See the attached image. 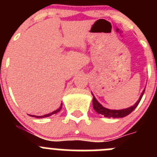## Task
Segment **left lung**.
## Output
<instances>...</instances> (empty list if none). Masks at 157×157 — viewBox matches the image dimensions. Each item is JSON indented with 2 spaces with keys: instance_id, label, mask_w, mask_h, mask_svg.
<instances>
[{
  "instance_id": "1",
  "label": "left lung",
  "mask_w": 157,
  "mask_h": 157,
  "mask_svg": "<svg viewBox=\"0 0 157 157\" xmlns=\"http://www.w3.org/2000/svg\"><path fill=\"white\" fill-rule=\"evenodd\" d=\"M144 92H145V90L142 91L141 93V96H140L139 99L138 101L134 104L133 106L130 107V108H127V109H121V110H111V109H106L105 107H103L101 104L97 101V99L95 98V97L94 96V98H93V106H94V109L96 112H98V114L103 115L104 116L108 118H123L127 116V115H129L130 113L133 112L134 109H136V107L138 106V104H139L140 101H141V98H142V96H143Z\"/></svg>"
}]
</instances>
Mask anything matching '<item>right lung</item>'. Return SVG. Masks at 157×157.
I'll use <instances>...</instances> for the list:
<instances>
[{
  "label": "right lung",
  "mask_w": 157,
  "mask_h": 157,
  "mask_svg": "<svg viewBox=\"0 0 157 157\" xmlns=\"http://www.w3.org/2000/svg\"><path fill=\"white\" fill-rule=\"evenodd\" d=\"M61 108H62V104H61V105H60V107H59V109H56V110L54 111V112H51V113H48V114L44 115V116H33V117H35V118H45V117H48V116H52V115H53V114H56V113H57L58 112H59V111H60V109H61Z\"/></svg>",
  "instance_id": "obj_1"
}]
</instances>
